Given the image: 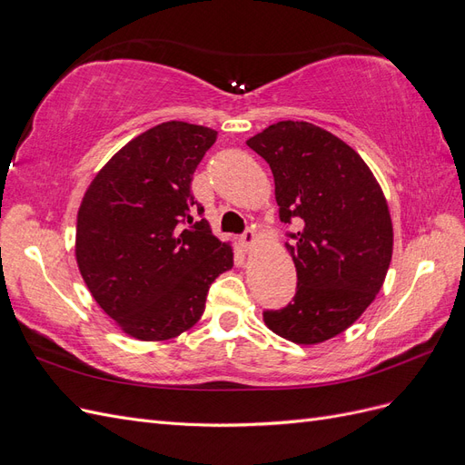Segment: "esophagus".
Wrapping results in <instances>:
<instances>
[{
    "instance_id": "obj_1",
    "label": "esophagus",
    "mask_w": 465,
    "mask_h": 465,
    "mask_svg": "<svg viewBox=\"0 0 465 465\" xmlns=\"http://www.w3.org/2000/svg\"><path fill=\"white\" fill-rule=\"evenodd\" d=\"M241 242H242L244 248H252V246L256 244V234L252 232V231H246V232L241 236Z\"/></svg>"
}]
</instances>
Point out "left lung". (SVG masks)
Masks as SVG:
<instances>
[{"mask_svg": "<svg viewBox=\"0 0 465 465\" xmlns=\"http://www.w3.org/2000/svg\"><path fill=\"white\" fill-rule=\"evenodd\" d=\"M246 145L270 164L279 219L299 223L285 244L297 292L265 311L273 333L316 345L345 331L384 283L393 231L382 188L361 154L308 122H277Z\"/></svg>", "mask_w": 465, "mask_h": 465, "instance_id": "left-lung-1", "label": "left lung"}]
</instances>
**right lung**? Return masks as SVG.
Segmentation results:
<instances>
[{
  "instance_id": "1",
  "label": "right lung",
  "mask_w": 465,
  "mask_h": 465,
  "mask_svg": "<svg viewBox=\"0 0 465 465\" xmlns=\"http://www.w3.org/2000/svg\"><path fill=\"white\" fill-rule=\"evenodd\" d=\"M217 132L164 122L137 135L94 176L77 213L75 256L98 306L135 340L190 330L207 291L232 267L192 193Z\"/></svg>"
}]
</instances>
